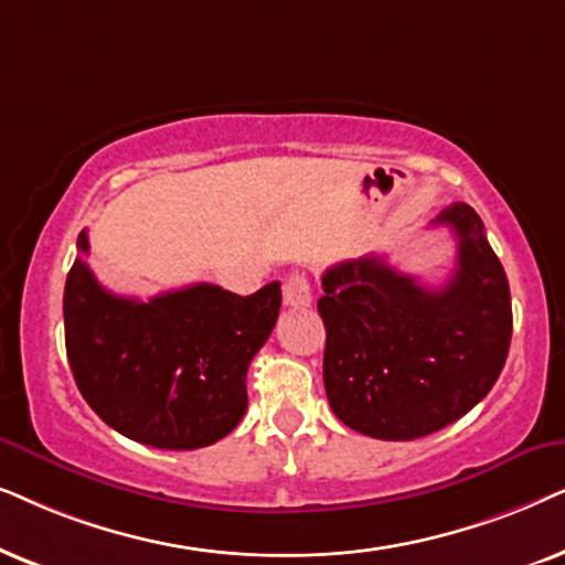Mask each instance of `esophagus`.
Listing matches in <instances>:
<instances>
[{"label":"esophagus","instance_id":"1","mask_svg":"<svg viewBox=\"0 0 565 565\" xmlns=\"http://www.w3.org/2000/svg\"><path fill=\"white\" fill-rule=\"evenodd\" d=\"M284 305L295 307V310H302V307H310L312 302V287L310 278L305 274H291L287 281H284Z\"/></svg>","mask_w":565,"mask_h":565}]
</instances>
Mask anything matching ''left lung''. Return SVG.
Listing matches in <instances>:
<instances>
[{"mask_svg": "<svg viewBox=\"0 0 565 565\" xmlns=\"http://www.w3.org/2000/svg\"><path fill=\"white\" fill-rule=\"evenodd\" d=\"M434 224L457 237V268L426 289L380 255L322 274L328 403L353 431L411 441L462 418L491 393L511 343V295L486 227L468 204Z\"/></svg>", "mask_w": 565, "mask_h": 565, "instance_id": "8db88e82", "label": "left lung"}]
</instances>
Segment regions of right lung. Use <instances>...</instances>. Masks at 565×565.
Returning <instances> with one entry per match:
<instances>
[{"instance_id": "obj_1", "label": "right lung", "mask_w": 565, "mask_h": 565, "mask_svg": "<svg viewBox=\"0 0 565 565\" xmlns=\"http://www.w3.org/2000/svg\"><path fill=\"white\" fill-rule=\"evenodd\" d=\"M64 287L66 356L79 393L118 434L157 449L220 441L247 408V366L268 341L281 284L250 297L214 284L139 299L110 295L82 255Z\"/></svg>"}]
</instances>
